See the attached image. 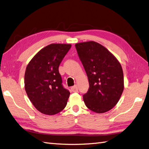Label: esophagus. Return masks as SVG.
I'll return each mask as SVG.
<instances>
[{
    "instance_id": "34e87169",
    "label": "esophagus",
    "mask_w": 149,
    "mask_h": 149,
    "mask_svg": "<svg viewBox=\"0 0 149 149\" xmlns=\"http://www.w3.org/2000/svg\"><path fill=\"white\" fill-rule=\"evenodd\" d=\"M71 90H72V92H74V93L77 92V91H78L77 86V85H75V86H74L73 87H71Z\"/></svg>"
}]
</instances>
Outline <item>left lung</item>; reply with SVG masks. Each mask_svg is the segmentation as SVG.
Returning <instances> with one entry per match:
<instances>
[{
    "mask_svg": "<svg viewBox=\"0 0 149 149\" xmlns=\"http://www.w3.org/2000/svg\"><path fill=\"white\" fill-rule=\"evenodd\" d=\"M75 46L89 80V89L83 95L85 104L97 113L107 112L118 103L124 89L121 64L96 42H83Z\"/></svg>",
    "mask_w": 149,
    "mask_h": 149,
    "instance_id": "left-lung-1",
    "label": "left lung"
}]
</instances>
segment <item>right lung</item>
Here are the masks:
<instances>
[{
    "instance_id": "add662e5",
    "label": "right lung",
    "mask_w": 149,
    "mask_h": 149,
    "mask_svg": "<svg viewBox=\"0 0 149 149\" xmlns=\"http://www.w3.org/2000/svg\"><path fill=\"white\" fill-rule=\"evenodd\" d=\"M71 46L49 45L38 52L26 67V94L34 106L45 114H55L67 105L70 92L62 85L58 67Z\"/></svg>"
}]
</instances>
